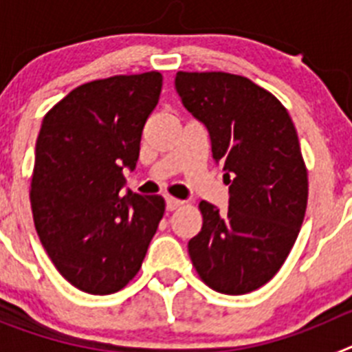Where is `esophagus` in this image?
<instances>
[{
  "label": "esophagus",
  "mask_w": 352,
  "mask_h": 352,
  "mask_svg": "<svg viewBox=\"0 0 352 352\" xmlns=\"http://www.w3.org/2000/svg\"><path fill=\"white\" fill-rule=\"evenodd\" d=\"M183 204H185V201H179V199H174V197H166V208L169 211L178 210V208H182Z\"/></svg>",
  "instance_id": "1"
}]
</instances>
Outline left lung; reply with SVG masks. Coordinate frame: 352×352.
<instances>
[{
    "instance_id": "8db88e82",
    "label": "left lung",
    "mask_w": 352,
    "mask_h": 352,
    "mask_svg": "<svg viewBox=\"0 0 352 352\" xmlns=\"http://www.w3.org/2000/svg\"><path fill=\"white\" fill-rule=\"evenodd\" d=\"M176 91L208 129L223 166L229 208L201 201L203 229L188 241L195 272L223 294L270 282L305 219L309 178L287 109L250 79L226 72H178Z\"/></svg>"
}]
</instances>
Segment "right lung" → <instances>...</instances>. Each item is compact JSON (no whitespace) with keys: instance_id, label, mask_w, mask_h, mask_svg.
<instances>
[{"instance_id":"1","label":"right lung","mask_w":352,"mask_h":352,"mask_svg":"<svg viewBox=\"0 0 352 352\" xmlns=\"http://www.w3.org/2000/svg\"><path fill=\"white\" fill-rule=\"evenodd\" d=\"M160 91V72L91 80L42 121L33 220L56 270L89 294H113L138 275L166 211L162 195L120 194Z\"/></svg>"}]
</instances>
